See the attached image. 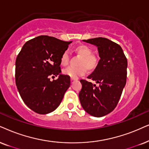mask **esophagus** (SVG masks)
Here are the masks:
<instances>
[{
    "instance_id": "1",
    "label": "esophagus",
    "mask_w": 149,
    "mask_h": 149,
    "mask_svg": "<svg viewBox=\"0 0 149 149\" xmlns=\"http://www.w3.org/2000/svg\"><path fill=\"white\" fill-rule=\"evenodd\" d=\"M78 80L77 78H71V81H75V80Z\"/></svg>"
}]
</instances>
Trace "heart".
<instances>
[{
    "label": "heart",
    "instance_id": "1",
    "mask_svg": "<svg viewBox=\"0 0 149 149\" xmlns=\"http://www.w3.org/2000/svg\"><path fill=\"white\" fill-rule=\"evenodd\" d=\"M76 52L81 57H82V59L79 63L80 67H69L63 71L64 74L72 78H78L80 76H83L86 72V69L89 71L95 69L96 68L99 61L98 58L96 56L92 54L93 51L91 49L86 45L78 46V47L76 48ZM69 63V54L67 51H65L61 55V63L62 65L67 66L68 65Z\"/></svg>",
    "mask_w": 149,
    "mask_h": 149
}]
</instances>
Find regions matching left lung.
Wrapping results in <instances>:
<instances>
[{
    "instance_id": "1",
    "label": "left lung",
    "mask_w": 149,
    "mask_h": 149,
    "mask_svg": "<svg viewBox=\"0 0 149 149\" xmlns=\"http://www.w3.org/2000/svg\"><path fill=\"white\" fill-rule=\"evenodd\" d=\"M82 41L96 46L100 59L87 77L97 84L80 80L79 99L87 113L100 118L111 112L119 102L127 82V60L121 47L106 38Z\"/></svg>"
}]
</instances>
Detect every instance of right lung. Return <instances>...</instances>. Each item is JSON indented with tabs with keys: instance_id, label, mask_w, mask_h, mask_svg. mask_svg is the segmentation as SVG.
Listing matches in <instances>:
<instances>
[{
	"instance_id": "add662e5",
	"label": "right lung",
	"mask_w": 149,
	"mask_h": 149,
	"mask_svg": "<svg viewBox=\"0 0 149 149\" xmlns=\"http://www.w3.org/2000/svg\"><path fill=\"white\" fill-rule=\"evenodd\" d=\"M71 42L40 36L27 41L17 56V88L24 104L37 113L56 110L70 86V77L62 74L60 65L62 54ZM54 75L58 79L51 81Z\"/></svg>"
}]
</instances>
